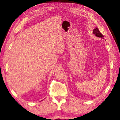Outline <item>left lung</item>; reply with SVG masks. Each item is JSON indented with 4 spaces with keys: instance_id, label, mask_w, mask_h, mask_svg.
<instances>
[{
    "instance_id": "1",
    "label": "left lung",
    "mask_w": 120,
    "mask_h": 120,
    "mask_svg": "<svg viewBox=\"0 0 120 120\" xmlns=\"http://www.w3.org/2000/svg\"><path fill=\"white\" fill-rule=\"evenodd\" d=\"M93 33L95 34V35L97 36V37H99V38H104V36H103V34H101L100 32H99V31L97 28H95V29L93 30Z\"/></svg>"
}]
</instances>
